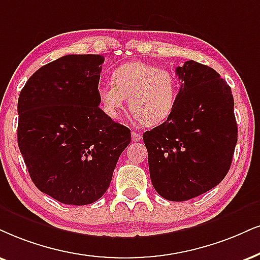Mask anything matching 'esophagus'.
<instances>
[{
	"instance_id": "1",
	"label": "esophagus",
	"mask_w": 260,
	"mask_h": 260,
	"mask_svg": "<svg viewBox=\"0 0 260 260\" xmlns=\"http://www.w3.org/2000/svg\"><path fill=\"white\" fill-rule=\"evenodd\" d=\"M131 139H133L134 142H139V141L142 140V134L133 131V133H131Z\"/></svg>"
}]
</instances>
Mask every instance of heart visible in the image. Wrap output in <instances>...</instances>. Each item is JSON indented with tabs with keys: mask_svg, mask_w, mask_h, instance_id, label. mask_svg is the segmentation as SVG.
Here are the masks:
<instances>
[{
	"mask_svg": "<svg viewBox=\"0 0 260 260\" xmlns=\"http://www.w3.org/2000/svg\"><path fill=\"white\" fill-rule=\"evenodd\" d=\"M178 81L169 71L145 61L123 63L113 70L111 83L98 88L99 104L111 119H119L125 101L134 117L146 126L165 121L174 111Z\"/></svg>",
	"mask_w": 260,
	"mask_h": 260,
	"instance_id": "b5f03b06",
	"label": "heart"
}]
</instances>
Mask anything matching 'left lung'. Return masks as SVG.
<instances>
[{"instance_id": "left-lung-1", "label": "left lung", "mask_w": 260, "mask_h": 260, "mask_svg": "<svg viewBox=\"0 0 260 260\" xmlns=\"http://www.w3.org/2000/svg\"><path fill=\"white\" fill-rule=\"evenodd\" d=\"M182 81L168 120L143 134L149 175L160 197L185 201L228 174L238 142L234 98L225 79L194 60L176 69Z\"/></svg>"}]
</instances>
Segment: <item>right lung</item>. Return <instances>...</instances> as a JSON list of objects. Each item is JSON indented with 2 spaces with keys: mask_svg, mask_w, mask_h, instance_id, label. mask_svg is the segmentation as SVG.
<instances>
[{
  "mask_svg": "<svg viewBox=\"0 0 260 260\" xmlns=\"http://www.w3.org/2000/svg\"><path fill=\"white\" fill-rule=\"evenodd\" d=\"M105 57L65 55L32 75L18 100V145L42 193L66 205L106 193L130 130L99 107Z\"/></svg>",
  "mask_w": 260,
  "mask_h": 260,
  "instance_id": "obj_1",
  "label": "right lung"
}]
</instances>
